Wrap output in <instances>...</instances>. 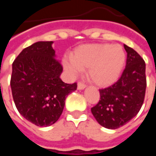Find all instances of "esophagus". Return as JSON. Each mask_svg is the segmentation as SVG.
Listing matches in <instances>:
<instances>
[{
    "mask_svg": "<svg viewBox=\"0 0 156 156\" xmlns=\"http://www.w3.org/2000/svg\"><path fill=\"white\" fill-rule=\"evenodd\" d=\"M86 88V85L83 83H78V90H83Z\"/></svg>",
    "mask_w": 156,
    "mask_h": 156,
    "instance_id": "esophagus-1",
    "label": "esophagus"
}]
</instances>
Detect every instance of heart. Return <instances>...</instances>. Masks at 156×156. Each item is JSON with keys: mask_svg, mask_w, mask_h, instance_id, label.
Returning a JSON list of instances; mask_svg holds the SVG:
<instances>
[{"mask_svg": "<svg viewBox=\"0 0 156 156\" xmlns=\"http://www.w3.org/2000/svg\"><path fill=\"white\" fill-rule=\"evenodd\" d=\"M71 58L62 61L63 68L73 76L88 68V78L98 87H108L117 81L125 63V52L120 45L94 43L79 46Z\"/></svg>", "mask_w": 156, "mask_h": 156, "instance_id": "heart-1", "label": "heart"}]
</instances>
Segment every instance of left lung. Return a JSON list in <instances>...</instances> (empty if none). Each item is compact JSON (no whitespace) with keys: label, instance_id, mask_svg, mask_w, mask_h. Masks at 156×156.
I'll return each instance as SVG.
<instances>
[{"label":"left lung","instance_id":"obj_1","mask_svg":"<svg viewBox=\"0 0 156 156\" xmlns=\"http://www.w3.org/2000/svg\"><path fill=\"white\" fill-rule=\"evenodd\" d=\"M127 52L126 67L115 84L99 90L100 100L91 108L103 127L115 129L136 116L144 103L146 78L145 63L133 48L124 45Z\"/></svg>","mask_w":156,"mask_h":156}]
</instances>
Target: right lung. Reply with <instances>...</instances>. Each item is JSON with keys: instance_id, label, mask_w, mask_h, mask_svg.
Instances as JSON below:
<instances>
[{"instance_id": "add662e5", "label": "right lung", "mask_w": 156, "mask_h": 156, "mask_svg": "<svg viewBox=\"0 0 156 156\" xmlns=\"http://www.w3.org/2000/svg\"><path fill=\"white\" fill-rule=\"evenodd\" d=\"M53 41H37L24 48L12 63L11 88L18 112L37 126L47 127L61 116L66 97L77 83L62 81V67Z\"/></svg>"}]
</instances>
